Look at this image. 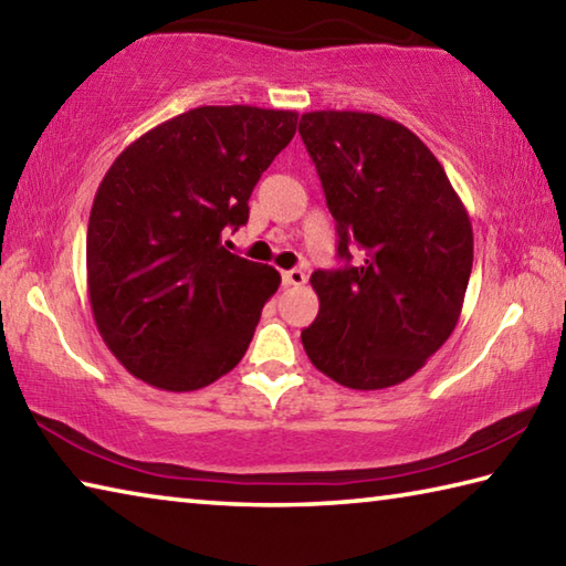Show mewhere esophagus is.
<instances>
[{
	"label": "esophagus",
	"mask_w": 566,
	"mask_h": 566,
	"mask_svg": "<svg viewBox=\"0 0 566 566\" xmlns=\"http://www.w3.org/2000/svg\"><path fill=\"white\" fill-rule=\"evenodd\" d=\"M305 283V273L301 268H293V271L283 273V285H303Z\"/></svg>",
	"instance_id": "34e87169"
}]
</instances>
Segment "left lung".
<instances>
[{
	"label": "left lung",
	"instance_id": "8db88e82",
	"mask_svg": "<svg viewBox=\"0 0 566 566\" xmlns=\"http://www.w3.org/2000/svg\"><path fill=\"white\" fill-rule=\"evenodd\" d=\"M301 138L338 231V271H315L321 311L301 333L311 363L353 390L412 378L460 321L472 223L410 128L363 112H311ZM364 251L352 265L349 245Z\"/></svg>",
	"mask_w": 566,
	"mask_h": 566
}]
</instances>
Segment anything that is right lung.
I'll return each instance as SVG.
<instances>
[{
	"instance_id": "right-lung-1",
	"label": "right lung",
	"mask_w": 566,
	"mask_h": 566,
	"mask_svg": "<svg viewBox=\"0 0 566 566\" xmlns=\"http://www.w3.org/2000/svg\"><path fill=\"white\" fill-rule=\"evenodd\" d=\"M295 112L198 106L118 154L88 216V303L108 350L154 388L188 392L233 370L281 275L226 251V226L291 144Z\"/></svg>"
}]
</instances>
